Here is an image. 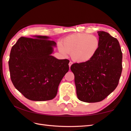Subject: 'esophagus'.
Masks as SVG:
<instances>
[{"mask_svg":"<svg viewBox=\"0 0 131 131\" xmlns=\"http://www.w3.org/2000/svg\"><path fill=\"white\" fill-rule=\"evenodd\" d=\"M72 64H73V62H69V68H70V67H71V66L72 65Z\"/></svg>","mask_w":131,"mask_h":131,"instance_id":"1","label":"esophagus"}]
</instances>
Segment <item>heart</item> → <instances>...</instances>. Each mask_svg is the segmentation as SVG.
Returning <instances> with one entry per match:
<instances>
[{
	"instance_id": "heart-1",
	"label": "heart",
	"mask_w": 131,
	"mask_h": 131,
	"mask_svg": "<svg viewBox=\"0 0 131 131\" xmlns=\"http://www.w3.org/2000/svg\"><path fill=\"white\" fill-rule=\"evenodd\" d=\"M100 41L96 35L86 33H77L63 39L62 45L58 48L60 52L66 56L71 53L74 61L85 63L91 60L100 47Z\"/></svg>"
}]
</instances>
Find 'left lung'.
Masks as SVG:
<instances>
[{
    "label": "left lung",
    "instance_id": "8db88e82",
    "mask_svg": "<svg viewBox=\"0 0 131 131\" xmlns=\"http://www.w3.org/2000/svg\"><path fill=\"white\" fill-rule=\"evenodd\" d=\"M97 32L101 43L97 54L88 62L70 67L78 98L84 102L104 100L116 88L122 70V53L117 39L104 31Z\"/></svg>",
    "mask_w": 131,
    "mask_h": 131
}]
</instances>
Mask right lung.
I'll list each match as a JSON object with an SVG mask.
<instances>
[{
	"instance_id": "obj_1",
	"label": "right lung",
	"mask_w": 131,
	"mask_h": 131,
	"mask_svg": "<svg viewBox=\"0 0 131 131\" xmlns=\"http://www.w3.org/2000/svg\"><path fill=\"white\" fill-rule=\"evenodd\" d=\"M21 37L12 47L9 67L11 80L19 92L34 101L51 100L69 70L68 59L51 56L56 46L50 37Z\"/></svg>"
}]
</instances>
